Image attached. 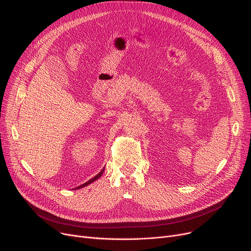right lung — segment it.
Instances as JSON below:
<instances>
[{
    "mask_svg": "<svg viewBox=\"0 0 251 251\" xmlns=\"http://www.w3.org/2000/svg\"><path fill=\"white\" fill-rule=\"evenodd\" d=\"M103 170H104V168L100 171V172L96 176V177H94V178H91L89 181H87V182H85L84 184H82V185H80V186H78L77 187V189H79V188H82V187H85V186H87V185H89V184L90 183H92V182H94V181H96V180H98L101 175H102V172H103Z\"/></svg>",
    "mask_w": 251,
    "mask_h": 251,
    "instance_id": "right-lung-1",
    "label": "right lung"
}]
</instances>
